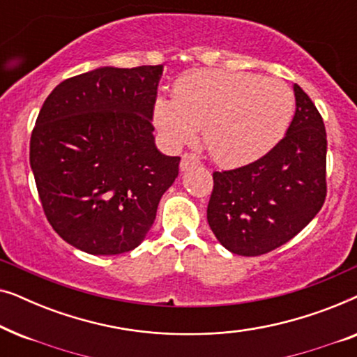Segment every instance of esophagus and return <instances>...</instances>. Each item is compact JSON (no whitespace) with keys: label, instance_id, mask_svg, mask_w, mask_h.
<instances>
[{"label":"esophagus","instance_id":"esophagus-1","mask_svg":"<svg viewBox=\"0 0 357 357\" xmlns=\"http://www.w3.org/2000/svg\"><path fill=\"white\" fill-rule=\"evenodd\" d=\"M198 164H199L198 155H195L192 153H185L182 155V162H180V169L187 170L190 167H195V165H198Z\"/></svg>","mask_w":357,"mask_h":357}]
</instances>
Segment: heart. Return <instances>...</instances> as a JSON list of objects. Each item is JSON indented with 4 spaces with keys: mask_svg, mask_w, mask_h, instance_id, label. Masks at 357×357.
I'll list each match as a JSON object with an SVG mask.
<instances>
[{
    "mask_svg": "<svg viewBox=\"0 0 357 357\" xmlns=\"http://www.w3.org/2000/svg\"><path fill=\"white\" fill-rule=\"evenodd\" d=\"M286 82L252 73L202 71L183 76L174 97H158L153 116L174 146L188 144L203 128L204 148L222 167H241L280 143L294 116Z\"/></svg>",
    "mask_w": 357,
    "mask_h": 357,
    "instance_id": "obj_1",
    "label": "heart"
}]
</instances>
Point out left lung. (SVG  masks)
I'll use <instances>...</instances> for the list:
<instances>
[{
    "label": "left lung",
    "instance_id": "left-lung-1",
    "mask_svg": "<svg viewBox=\"0 0 357 357\" xmlns=\"http://www.w3.org/2000/svg\"><path fill=\"white\" fill-rule=\"evenodd\" d=\"M286 136L255 162L213 172L208 224L222 247L258 257L284 245L324 206L326 131L310 97L294 84Z\"/></svg>",
    "mask_w": 357,
    "mask_h": 357
}]
</instances>
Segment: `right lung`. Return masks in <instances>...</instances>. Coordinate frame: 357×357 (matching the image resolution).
<instances>
[{
    "label": "right lung",
    "instance_id": "obj_1",
    "mask_svg": "<svg viewBox=\"0 0 357 357\" xmlns=\"http://www.w3.org/2000/svg\"><path fill=\"white\" fill-rule=\"evenodd\" d=\"M164 65L99 68L60 82L31 136V167L58 236L91 255L144 241L180 158L154 144L153 109Z\"/></svg>",
    "mask_w": 357,
    "mask_h": 357
}]
</instances>
